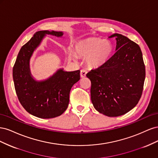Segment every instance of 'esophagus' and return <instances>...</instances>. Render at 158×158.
Returning a JSON list of instances; mask_svg holds the SVG:
<instances>
[{
    "mask_svg": "<svg viewBox=\"0 0 158 158\" xmlns=\"http://www.w3.org/2000/svg\"><path fill=\"white\" fill-rule=\"evenodd\" d=\"M87 74V71L84 70V69H82L80 70V76L81 78H84L85 77V76H86Z\"/></svg>",
    "mask_w": 158,
    "mask_h": 158,
    "instance_id": "1",
    "label": "esophagus"
}]
</instances>
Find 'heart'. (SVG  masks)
Returning <instances> with one entry per match:
<instances>
[{"label":"heart","mask_w":158,"mask_h":158,"mask_svg":"<svg viewBox=\"0 0 158 158\" xmlns=\"http://www.w3.org/2000/svg\"><path fill=\"white\" fill-rule=\"evenodd\" d=\"M113 51L111 42L95 37L80 41L75 46L76 54L85 59V63L91 69H98L106 64ZM72 56L75 58L74 52L72 53Z\"/></svg>","instance_id":"obj_1"}]
</instances>
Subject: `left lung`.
<instances>
[{"label":"left lung","instance_id":"8db88e82","mask_svg":"<svg viewBox=\"0 0 158 158\" xmlns=\"http://www.w3.org/2000/svg\"><path fill=\"white\" fill-rule=\"evenodd\" d=\"M116 52L101 67L86 74L90 80L94 108L108 117L127 113L139 102L144 87L145 66L139 45L114 33Z\"/></svg>","mask_w":158,"mask_h":158}]
</instances>
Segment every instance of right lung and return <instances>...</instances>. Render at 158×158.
I'll return each instance as SVG.
<instances>
[{
    "instance_id": "obj_1",
    "label": "right lung",
    "mask_w": 158,
    "mask_h": 158,
    "mask_svg": "<svg viewBox=\"0 0 158 158\" xmlns=\"http://www.w3.org/2000/svg\"><path fill=\"white\" fill-rule=\"evenodd\" d=\"M46 35L62 37L63 32L39 31L22 47L13 67V80L18 98L26 111L41 118L60 116L67 109L73 85L80 80V70H57L49 78L37 81L30 69L31 57Z\"/></svg>"
}]
</instances>
